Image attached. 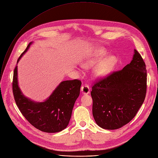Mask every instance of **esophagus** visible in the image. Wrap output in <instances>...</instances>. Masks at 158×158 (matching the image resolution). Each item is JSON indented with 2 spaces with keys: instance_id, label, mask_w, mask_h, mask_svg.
Masks as SVG:
<instances>
[{
  "instance_id": "esophagus-1",
  "label": "esophagus",
  "mask_w": 158,
  "mask_h": 158,
  "mask_svg": "<svg viewBox=\"0 0 158 158\" xmlns=\"http://www.w3.org/2000/svg\"><path fill=\"white\" fill-rule=\"evenodd\" d=\"M81 93L82 94H88L90 93V88L89 86L87 84L83 85L81 87Z\"/></svg>"
}]
</instances>
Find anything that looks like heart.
<instances>
[{"label":"heart","mask_w":158,"mask_h":158,"mask_svg":"<svg viewBox=\"0 0 158 158\" xmlns=\"http://www.w3.org/2000/svg\"><path fill=\"white\" fill-rule=\"evenodd\" d=\"M106 55V52L105 51L98 49L87 57L82 62V65L85 68H89L101 61L95 67L94 75L96 77L99 79L106 77L113 71L117 64V59L114 56H109L103 60V59L105 57Z\"/></svg>","instance_id":"heart-1"}]
</instances>
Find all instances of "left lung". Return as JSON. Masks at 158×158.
Instances as JSON below:
<instances>
[{
	"mask_svg": "<svg viewBox=\"0 0 158 158\" xmlns=\"http://www.w3.org/2000/svg\"><path fill=\"white\" fill-rule=\"evenodd\" d=\"M146 64L134 49L131 62L124 68L97 81L92 87L93 115L105 129H119L136 115L145 99Z\"/></svg>",
	"mask_w": 158,
	"mask_h": 158,
	"instance_id": "obj_1",
	"label": "left lung"
}]
</instances>
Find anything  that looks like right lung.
Listing matches in <instances>:
<instances>
[{
    "label": "right lung",
    "mask_w": 158,
    "mask_h": 158,
    "mask_svg": "<svg viewBox=\"0 0 158 158\" xmlns=\"http://www.w3.org/2000/svg\"><path fill=\"white\" fill-rule=\"evenodd\" d=\"M30 42L17 60L29 48ZM81 81L61 82L44 102H35L22 93L18 85L17 65L14 71L12 91L15 103L25 118L35 128L49 133L62 131L69 124L74 103L79 96Z\"/></svg>",
    "instance_id": "1"
}]
</instances>
